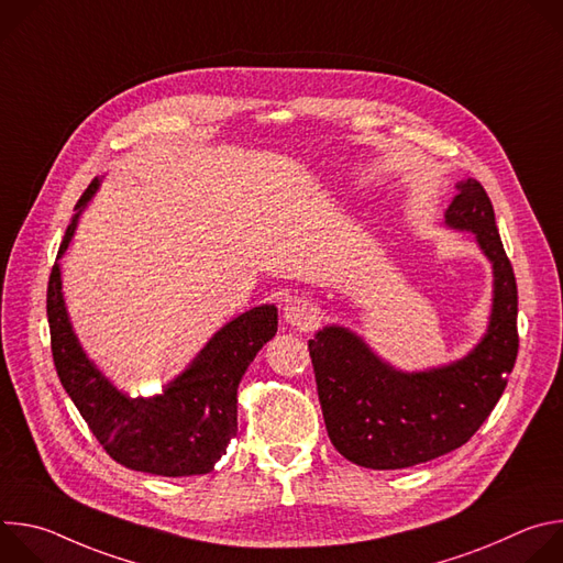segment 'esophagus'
<instances>
[{
  "mask_svg": "<svg viewBox=\"0 0 563 563\" xmlns=\"http://www.w3.org/2000/svg\"><path fill=\"white\" fill-rule=\"evenodd\" d=\"M316 316H318L316 305L302 296H294L291 300H287V305L283 309L285 323L296 330H309L316 323Z\"/></svg>",
  "mask_w": 563,
  "mask_h": 563,
  "instance_id": "obj_1",
  "label": "esophagus"
}]
</instances>
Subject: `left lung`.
I'll return each instance as SVG.
<instances>
[{
  "label": "left lung",
  "instance_id": "8db88e82",
  "mask_svg": "<svg viewBox=\"0 0 563 563\" xmlns=\"http://www.w3.org/2000/svg\"><path fill=\"white\" fill-rule=\"evenodd\" d=\"M445 224L472 231L495 274L490 325L467 356L400 372L345 328L330 325L309 341L330 441L356 465L400 470L461 448L490 417L515 367L517 280L486 189L472 178L459 183Z\"/></svg>",
  "mask_w": 563,
  "mask_h": 563
}]
</instances>
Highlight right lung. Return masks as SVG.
Masks as SVG:
<instances>
[{
    "instance_id": "1",
    "label": "right lung",
    "mask_w": 563,
    "mask_h": 563,
    "mask_svg": "<svg viewBox=\"0 0 563 563\" xmlns=\"http://www.w3.org/2000/svg\"><path fill=\"white\" fill-rule=\"evenodd\" d=\"M96 178L77 200L57 252L64 256L75 224L98 191ZM53 265L46 291L51 352L57 376L89 423L93 437L120 465L159 476H194L213 470L238 432V383L258 350L278 330V309L261 305L211 336L191 365L163 394L129 398L87 358L66 313L59 265Z\"/></svg>"
}]
</instances>
